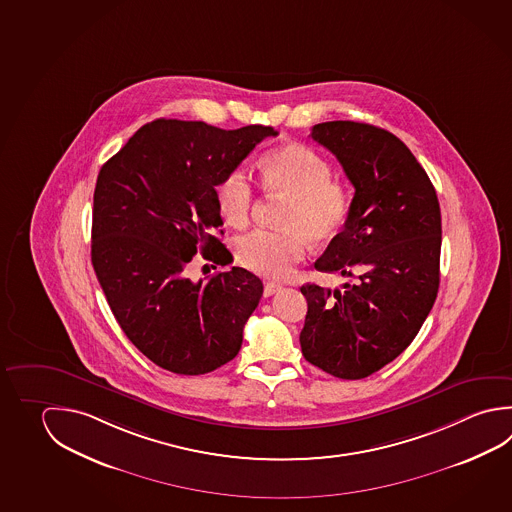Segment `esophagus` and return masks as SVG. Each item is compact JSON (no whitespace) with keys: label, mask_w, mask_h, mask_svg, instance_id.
<instances>
[{"label":"esophagus","mask_w":512,"mask_h":512,"mask_svg":"<svg viewBox=\"0 0 512 512\" xmlns=\"http://www.w3.org/2000/svg\"><path fill=\"white\" fill-rule=\"evenodd\" d=\"M279 289H281V285L269 281V283H265V289H263V296H265V298H270V296H274V294H276V292H278Z\"/></svg>","instance_id":"1"}]
</instances>
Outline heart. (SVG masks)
Wrapping results in <instances>:
<instances>
[{
	"mask_svg": "<svg viewBox=\"0 0 512 512\" xmlns=\"http://www.w3.org/2000/svg\"><path fill=\"white\" fill-rule=\"evenodd\" d=\"M261 184L272 196L289 198L279 218V231L258 229L243 234L234 245L238 263L263 278L283 279L305 260L308 240L332 242L350 211L348 187L332 177V166L316 149L285 144L260 162ZM218 209L227 225L243 229L251 222L256 195L243 166L231 169L216 186Z\"/></svg>",
	"mask_w": 512,
	"mask_h": 512,
	"instance_id": "b5f03b06",
	"label": "heart"
}]
</instances>
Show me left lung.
Returning <instances> with one entry per match:
<instances>
[{
  "label": "left lung",
  "mask_w": 512,
  "mask_h": 512,
  "mask_svg": "<svg viewBox=\"0 0 512 512\" xmlns=\"http://www.w3.org/2000/svg\"><path fill=\"white\" fill-rule=\"evenodd\" d=\"M310 137L332 151L355 187L343 231L317 270L355 278L343 289L301 287L299 335L308 363L357 381L399 357L419 334L440 283L437 191L408 146L366 122H321Z\"/></svg>",
  "instance_id": "obj_1"
}]
</instances>
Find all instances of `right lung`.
<instances>
[{"label":"right lung","instance_id":"obj_1","mask_svg":"<svg viewBox=\"0 0 512 512\" xmlns=\"http://www.w3.org/2000/svg\"><path fill=\"white\" fill-rule=\"evenodd\" d=\"M270 135L278 131L261 124L158 119L99 171L93 269L122 332L164 370L213 372L242 348L261 279L242 267L198 281L187 274L198 251L216 265L233 258L211 234L223 223L216 186Z\"/></svg>","mask_w":512,"mask_h":512}]
</instances>
